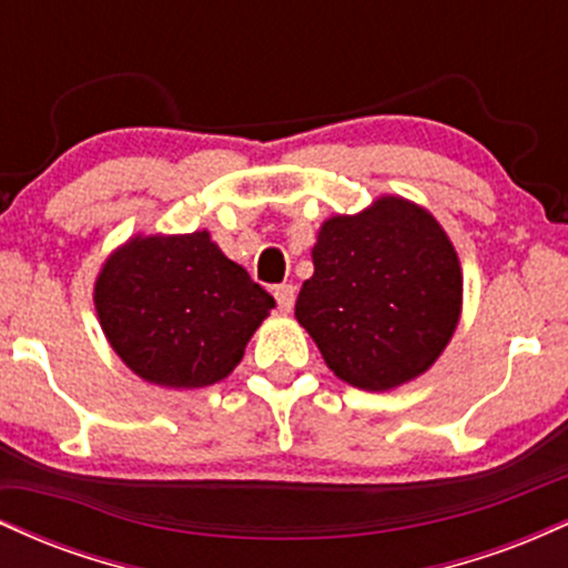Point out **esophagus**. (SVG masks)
<instances>
[{
  "instance_id": "obj_1",
  "label": "esophagus",
  "mask_w": 568,
  "mask_h": 568,
  "mask_svg": "<svg viewBox=\"0 0 568 568\" xmlns=\"http://www.w3.org/2000/svg\"><path fill=\"white\" fill-rule=\"evenodd\" d=\"M275 298H277V306L283 312H291L293 310V302H296V288L293 285H277L275 288Z\"/></svg>"
}]
</instances>
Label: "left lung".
Instances as JSON below:
<instances>
[{
    "label": "left lung",
    "mask_w": 568,
    "mask_h": 568,
    "mask_svg": "<svg viewBox=\"0 0 568 568\" xmlns=\"http://www.w3.org/2000/svg\"><path fill=\"white\" fill-rule=\"evenodd\" d=\"M296 321L325 366L368 393L422 376L452 342L462 312V266L425 207L379 197L355 216H331L312 247Z\"/></svg>",
    "instance_id": "1"
}]
</instances>
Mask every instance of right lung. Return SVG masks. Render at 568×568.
I'll return each instance as SVG.
<instances>
[{"label": "right lung", "mask_w": 568, "mask_h": 568, "mask_svg": "<svg viewBox=\"0 0 568 568\" xmlns=\"http://www.w3.org/2000/svg\"><path fill=\"white\" fill-rule=\"evenodd\" d=\"M93 302L122 363L173 389L226 379L275 306L205 230L130 237L103 262Z\"/></svg>", "instance_id": "obj_1"}]
</instances>
